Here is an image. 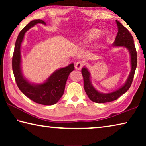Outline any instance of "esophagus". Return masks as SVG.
Returning <instances> with one entry per match:
<instances>
[{
  "mask_svg": "<svg viewBox=\"0 0 146 146\" xmlns=\"http://www.w3.org/2000/svg\"><path fill=\"white\" fill-rule=\"evenodd\" d=\"M84 66V62L82 61H78L75 64V68L76 70H80Z\"/></svg>",
  "mask_w": 146,
  "mask_h": 146,
  "instance_id": "34e87169",
  "label": "esophagus"
}]
</instances>
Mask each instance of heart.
I'll return each mask as SVG.
<instances>
[{"label": "heart", "mask_w": 146, "mask_h": 146, "mask_svg": "<svg viewBox=\"0 0 146 146\" xmlns=\"http://www.w3.org/2000/svg\"><path fill=\"white\" fill-rule=\"evenodd\" d=\"M100 31L96 29H90L84 34L82 38L80 40V44L84 46L86 44L90 43V42L95 40L100 35Z\"/></svg>", "instance_id": "obj_1"}]
</instances>
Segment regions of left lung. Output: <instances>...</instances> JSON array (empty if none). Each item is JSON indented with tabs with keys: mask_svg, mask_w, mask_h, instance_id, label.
Returning a JSON list of instances; mask_svg holds the SVG:
<instances>
[{
	"mask_svg": "<svg viewBox=\"0 0 146 146\" xmlns=\"http://www.w3.org/2000/svg\"><path fill=\"white\" fill-rule=\"evenodd\" d=\"M118 26V33L115 40L113 44L114 47H125L129 51L131 56V70L124 85L117 91L109 93H102L93 87L90 81V73L86 68L82 69V75L84 78V88L86 94L91 100L97 103H106L117 100L124 94L131 86L134 78L135 70L137 66V53L134 44L133 38L128 31L120 22L116 21Z\"/></svg>",
	"mask_w": 146,
	"mask_h": 146,
	"instance_id": "8db88e82",
	"label": "left lung"
}]
</instances>
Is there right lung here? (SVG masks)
Masks as SVG:
<instances>
[{
    "label": "right lung",
    "instance_id": "add662e5",
    "mask_svg": "<svg viewBox=\"0 0 146 146\" xmlns=\"http://www.w3.org/2000/svg\"><path fill=\"white\" fill-rule=\"evenodd\" d=\"M46 24L42 20H33L20 32L15 45L12 58V69L15 79L19 90L29 99L42 105H53L58 102L63 95L66 81L71 71L75 70L74 64L55 71L45 82L33 84L24 77L21 71V46L26 32L36 24Z\"/></svg>",
    "mask_w": 146,
    "mask_h": 146
}]
</instances>
